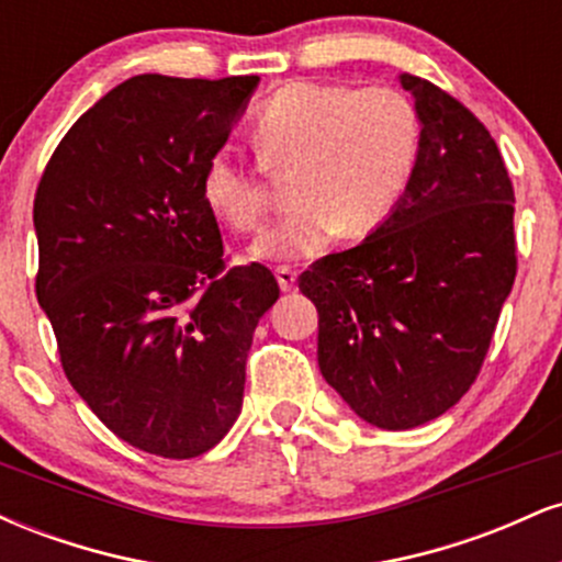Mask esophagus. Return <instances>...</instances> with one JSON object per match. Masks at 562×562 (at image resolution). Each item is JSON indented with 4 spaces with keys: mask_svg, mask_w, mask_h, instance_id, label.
I'll return each instance as SVG.
<instances>
[{
    "mask_svg": "<svg viewBox=\"0 0 562 562\" xmlns=\"http://www.w3.org/2000/svg\"><path fill=\"white\" fill-rule=\"evenodd\" d=\"M277 282H280V290L282 293H290V290H295V280H299V272L290 267H277Z\"/></svg>",
    "mask_w": 562,
    "mask_h": 562,
    "instance_id": "obj_1",
    "label": "esophagus"
}]
</instances>
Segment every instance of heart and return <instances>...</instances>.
<instances>
[{
    "mask_svg": "<svg viewBox=\"0 0 562 562\" xmlns=\"http://www.w3.org/2000/svg\"><path fill=\"white\" fill-rule=\"evenodd\" d=\"M250 145L267 173L293 171L295 211L250 245L259 261H303L335 237L375 232L402 200L420 150V119L402 92L293 81L263 100ZM200 198L218 222L254 232L269 214L261 171L216 150L200 173Z\"/></svg>",
    "mask_w": 562,
    "mask_h": 562,
    "instance_id": "heart-1",
    "label": "heart"
}]
</instances>
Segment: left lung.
Segmentation results:
<instances>
[{
  "label": "left lung",
  "instance_id": "obj_1",
  "mask_svg": "<svg viewBox=\"0 0 562 562\" xmlns=\"http://www.w3.org/2000/svg\"><path fill=\"white\" fill-rule=\"evenodd\" d=\"M398 81L423 126L402 200L299 280L319 312L322 378L383 430L436 420L465 396L518 272L515 192L488 128L436 83Z\"/></svg>",
  "mask_w": 562,
  "mask_h": 562
}]
</instances>
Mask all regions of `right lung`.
Segmentation results:
<instances>
[{
	"mask_svg": "<svg viewBox=\"0 0 562 562\" xmlns=\"http://www.w3.org/2000/svg\"><path fill=\"white\" fill-rule=\"evenodd\" d=\"M256 83L134 76L68 128L36 187V299L66 378L121 441L169 460L227 436L280 299L261 263L224 267L200 198Z\"/></svg>",
	"mask_w": 562,
	"mask_h": 562,
	"instance_id": "right-lung-1",
	"label": "right lung"
}]
</instances>
